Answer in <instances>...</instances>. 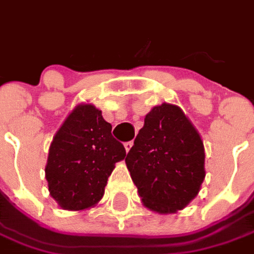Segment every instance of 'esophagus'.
<instances>
[{
	"instance_id": "esophagus-1",
	"label": "esophagus",
	"mask_w": 254,
	"mask_h": 254,
	"mask_svg": "<svg viewBox=\"0 0 254 254\" xmlns=\"http://www.w3.org/2000/svg\"><path fill=\"white\" fill-rule=\"evenodd\" d=\"M133 145V141H127V143L124 144V147H125V149H127V152H129V149L132 148Z\"/></svg>"
}]
</instances>
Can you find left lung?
Masks as SVG:
<instances>
[{"mask_svg":"<svg viewBox=\"0 0 254 254\" xmlns=\"http://www.w3.org/2000/svg\"><path fill=\"white\" fill-rule=\"evenodd\" d=\"M204 159L196 127L178 106L162 103L145 116L125 162L144 205L174 213L197 196L205 177Z\"/></svg>","mask_w":254,"mask_h":254,"instance_id":"8db88e82","label":"left lung"}]
</instances>
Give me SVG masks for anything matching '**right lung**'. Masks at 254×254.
I'll return each instance as SVG.
<instances>
[{"mask_svg": "<svg viewBox=\"0 0 254 254\" xmlns=\"http://www.w3.org/2000/svg\"><path fill=\"white\" fill-rule=\"evenodd\" d=\"M127 151L94 105H78L58 129L45 169L50 196L69 211L94 207Z\"/></svg>", "mask_w": 254, "mask_h": 254, "instance_id": "1", "label": "right lung"}]
</instances>
